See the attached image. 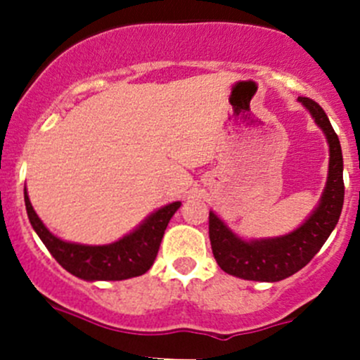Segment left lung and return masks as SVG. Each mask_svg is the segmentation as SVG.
I'll list each match as a JSON object with an SVG mask.
<instances>
[{"label":"left lung","instance_id":"left-lung-1","mask_svg":"<svg viewBox=\"0 0 360 360\" xmlns=\"http://www.w3.org/2000/svg\"><path fill=\"white\" fill-rule=\"evenodd\" d=\"M311 115L329 144L328 181L317 207L289 233L268 238H242L217 216L209 212V237L214 257L228 275L257 282H278L300 271L321 250L335 230L343 209V155L328 115L315 101L297 97Z\"/></svg>","mask_w":360,"mask_h":360}]
</instances>
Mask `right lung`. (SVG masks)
<instances>
[{
	"instance_id": "add662e5",
	"label": "right lung",
	"mask_w": 360,
	"mask_h": 360,
	"mask_svg": "<svg viewBox=\"0 0 360 360\" xmlns=\"http://www.w3.org/2000/svg\"><path fill=\"white\" fill-rule=\"evenodd\" d=\"M24 202L32 230L38 233L57 263L71 275L89 282L125 281L146 274L153 266L170 217L181 207V202L167 203L151 212L139 226L116 242L86 245L66 242L53 235L32 209L25 188Z\"/></svg>"
}]
</instances>
